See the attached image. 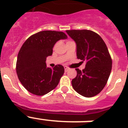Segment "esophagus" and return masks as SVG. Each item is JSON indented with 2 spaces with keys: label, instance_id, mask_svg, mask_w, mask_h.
Returning a JSON list of instances; mask_svg holds the SVG:
<instances>
[{
  "label": "esophagus",
  "instance_id": "34e87169",
  "mask_svg": "<svg viewBox=\"0 0 128 128\" xmlns=\"http://www.w3.org/2000/svg\"><path fill=\"white\" fill-rule=\"evenodd\" d=\"M64 70H65V71H66V72H67V71H68V70H69V68H68L67 66H64Z\"/></svg>",
  "mask_w": 128,
  "mask_h": 128
}]
</instances>
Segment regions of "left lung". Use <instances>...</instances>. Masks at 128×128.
<instances>
[{
    "instance_id": "8db88e82",
    "label": "left lung",
    "mask_w": 128,
    "mask_h": 128,
    "mask_svg": "<svg viewBox=\"0 0 128 128\" xmlns=\"http://www.w3.org/2000/svg\"><path fill=\"white\" fill-rule=\"evenodd\" d=\"M76 44V56L86 67L76 68L77 75L72 80L74 90L86 98L95 96L105 87L112 70L111 57L104 41L99 35L88 30H66Z\"/></svg>"
}]
</instances>
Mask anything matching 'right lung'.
Wrapping results in <instances>:
<instances>
[{"label":"right lung","mask_w":128,"mask_h":128,"mask_svg":"<svg viewBox=\"0 0 128 128\" xmlns=\"http://www.w3.org/2000/svg\"><path fill=\"white\" fill-rule=\"evenodd\" d=\"M68 38L64 32L44 30L32 35L21 47L16 61L20 82L30 93L37 96L48 94L58 86L64 73V66H46V58L52 54L57 42Z\"/></svg>","instance_id":"obj_1"}]
</instances>
